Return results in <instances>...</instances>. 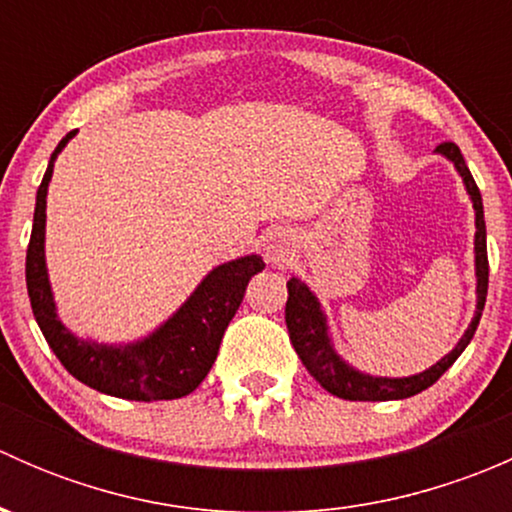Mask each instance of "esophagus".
I'll use <instances>...</instances> for the list:
<instances>
[{"mask_svg":"<svg viewBox=\"0 0 512 512\" xmlns=\"http://www.w3.org/2000/svg\"><path fill=\"white\" fill-rule=\"evenodd\" d=\"M292 252H294V242H292V235H289L287 230L277 227V230L267 232L265 235L267 262H272V265H285L289 257H292Z\"/></svg>","mask_w":512,"mask_h":512,"instance_id":"obj_1","label":"esophagus"}]
</instances>
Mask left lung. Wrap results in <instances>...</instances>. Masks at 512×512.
Instances as JSON below:
<instances>
[{
  "mask_svg": "<svg viewBox=\"0 0 512 512\" xmlns=\"http://www.w3.org/2000/svg\"><path fill=\"white\" fill-rule=\"evenodd\" d=\"M443 158L451 160L456 165L458 175L463 178L468 195H471L473 210H476V314H473L471 324H468L466 334L461 342L453 347L441 361L431 366V369L421 371L414 376H401V379H391V376H371L364 371L354 369L352 364L342 359L334 352L332 337H329L327 317L322 312V304L314 297V292L304 285L299 277H289L287 282V307H285V322L289 329V342H292L294 352L299 354L302 364L307 366L309 374L329 391V394L339 396L347 401H394V399H409V396L421 394L431 384H436L453 361L463 354V349L471 344L473 334H476L480 314L485 307V294H488V247H485V218H483V198L473 180L471 170H468L466 160L461 156V148L456 143H441L436 148Z\"/></svg>",
  "mask_w": 512,
  "mask_h": 512,
  "instance_id": "1",
  "label": "left lung"
}]
</instances>
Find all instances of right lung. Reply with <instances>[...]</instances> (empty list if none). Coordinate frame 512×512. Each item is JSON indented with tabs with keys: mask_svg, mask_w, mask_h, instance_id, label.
Returning <instances> with one entry per match:
<instances>
[{
	"mask_svg": "<svg viewBox=\"0 0 512 512\" xmlns=\"http://www.w3.org/2000/svg\"><path fill=\"white\" fill-rule=\"evenodd\" d=\"M74 136L76 131H71L61 138L36 190L32 240L27 247V292L36 324L64 369L101 394L128 401H168L188 396L213 369L227 324L245 297L247 282L265 270V262L260 255H247L210 270L183 307L138 342L113 347L79 339L56 314L44 257L46 190L56 156Z\"/></svg>",
	"mask_w": 512,
	"mask_h": 512,
	"instance_id": "right-lung-1",
	"label": "right lung"
}]
</instances>
